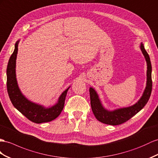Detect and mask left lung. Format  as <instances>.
<instances>
[{"mask_svg":"<svg viewBox=\"0 0 158 158\" xmlns=\"http://www.w3.org/2000/svg\"><path fill=\"white\" fill-rule=\"evenodd\" d=\"M140 48L147 62V83L142 96L135 104L128 107L120 108L114 111H108L102 106L99 96L94 89L89 88L91 106L93 113L96 119L102 123L111 125H118L125 123L142 110L150 98L152 89L151 61L142 43H141Z\"/></svg>","mask_w":158,"mask_h":158,"instance_id":"1","label":"left lung"}]
</instances>
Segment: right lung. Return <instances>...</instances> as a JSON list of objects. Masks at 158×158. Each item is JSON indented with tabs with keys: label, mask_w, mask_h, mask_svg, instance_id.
I'll return each mask as SVG.
<instances>
[{
	"label": "right lung",
	"mask_w": 158,
	"mask_h": 158,
	"mask_svg": "<svg viewBox=\"0 0 158 158\" xmlns=\"http://www.w3.org/2000/svg\"><path fill=\"white\" fill-rule=\"evenodd\" d=\"M19 40L15 43V50L11 55L6 69V86L9 98L14 107L30 121L36 123L48 122L56 119L64 107V100L69 87L64 91L55 106L46 108L28 100L20 91L16 78V59Z\"/></svg>",
	"instance_id": "add662e5"
}]
</instances>
